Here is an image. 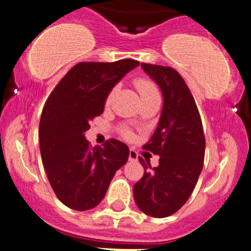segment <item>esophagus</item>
I'll return each mask as SVG.
<instances>
[{"label":"esophagus","instance_id":"34e87169","mask_svg":"<svg viewBox=\"0 0 251 251\" xmlns=\"http://www.w3.org/2000/svg\"><path fill=\"white\" fill-rule=\"evenodd\" d=\"M128 160L130 161L138 160V154L135 149H130V151H128Z\"/></svg>","mask_w":251,"mask_h":251}]
</instances>
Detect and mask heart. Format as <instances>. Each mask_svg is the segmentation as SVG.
I'll list each match as a JSON object with an SVG mask.
<instances>
[{"mask_svg": "<svg viewBox=\"0 0 251 251\" xmlns=\"http://www.w3.org/2000/svg\"><path fill=\"white\" fill-rule=\"evenodd\" d=\"M135 86H136V88H137V91H138V93H140L142 100L146 97H149V96L159 95L156 86L154 85L151 80H148V78H144V77L137 78V80L135 81ZM113 93H114V90H111L109 92V95H108L107 100H105V103H107V104L110 102ZM121 133H123V136L125 138L132 137V132H131L130 130H126V128H124V130L121 131Z\"/></svg>", "mask_w": 251, "mask_h": 251, "instance_id": "1", "label": "heart"}]
</instances>
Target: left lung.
Instances as JSON below:
<instances>
[{"mask_svg": "<svg viewBox=\"0 0 251 251\" xmlns=\"http://www.w3.org/2000/svg\"><path fill=\"white\" fill-rule=\"evenodd\" d=\"M160 87L163 110L158 127L144 149L160 156L151 171L149 161L138 158L143 177L133 186L141 211L151 217H168L188 201L201 173L205 137L196 100L181 75L170 67L142 63Z\"/></svg>", "mask_w": 251, "mask_h": 251, "instance_id": "obj_1", "label": "left lung"}]
</instances>
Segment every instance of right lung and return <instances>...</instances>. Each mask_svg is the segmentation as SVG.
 <instances>
[{"instance_id":"obj_1","label":"right lung","mask_w":251,"mask_h":251,"mask_svg":"<svg viewBox=\"0 0 251 251\" xmlns=\"http://www.w3.org/2000/svg\"><path fill=\"white\" fill-rule=\"evenodd\" d=\"M138 65L133 59L77 63L45 103L39 127L42 164L57 198L70 209L97 206L127 161L125 143L111 138L91 148L85 132L90 121L103 113L111 88Z\"/></svg>"}]
</instances>
